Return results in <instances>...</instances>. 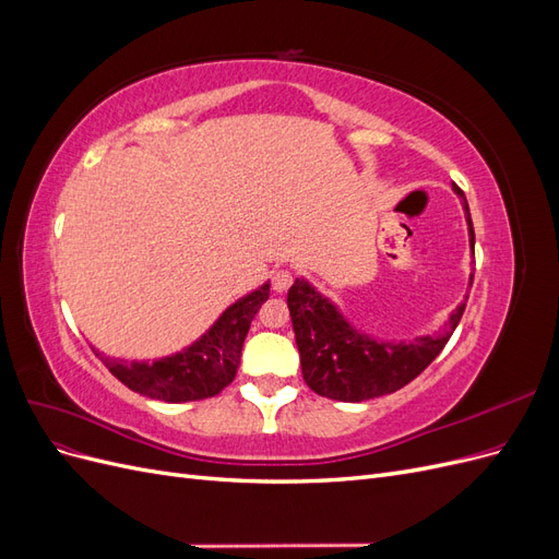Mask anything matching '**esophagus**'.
Wrapping results in <instances>:
<instances>
[{
  "instance_id": "34e87169",
  "label": "esophagus",
  "mask_w": 559,
  "mask_h": 559,
  "mask_svg": "<svg viewBox=\"0 0 559 559\" xmlns=\"http://www.w3.org/2000/svg\"><path fill=\"white\" fill-rule=\"evenodd\" d=\"M292 284H294V273H292V270H284V267L275 270V273H273V289L277 294H284Z\"/></svg>"
}]
</instances>
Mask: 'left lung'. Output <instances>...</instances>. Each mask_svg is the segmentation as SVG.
I'll list each match as a JSON object with an SVG mask.
<instances>
[{
    "label": "left lung",
    "instance_id": "obj_1",
    "mask_svg": "<svg viewBox=\"0 0 559 559\" xmlns=\"http://www.w3.org/2000/svg\"><path fill=\"white\" fill-rule=\"evenodd\" d=\"M452 191L464 200L473 249L476 235L468 202L456 183H452ZM286 302L292 312L302 380L319 396L347 403L394 394L413 382L441 354L466 308V302H462L450 314L445 329L433 335H419L413 343H386L354 329L335 302L321 296L308 280L298 277L294 282Z\"/></svg>",
    "mask_w": 559,
    "mask_h": 559
}]
</instances>
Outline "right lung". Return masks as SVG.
I'll list each match as a JSON object with an SVG mask.
<instances>
[{
  "label": "right lung",
  "instance_id": "right-lung-1",
  "mask_svg": "<svg viewBox=\"0 0 559 559\" xmlns=\"http://www.w3.org/2000/svg\"><path fill=\"white\" fill-rule=\"evenodd\" d=\"M270 296V282L235 300L198 341L173 357L156 361H123L95 354L128 389L165 403L210 399L228 386L238 373L242 343L259 308Z\"/></svg>",
  "mask_w": 559,
  "mask_h": 559
}]
</instances>
